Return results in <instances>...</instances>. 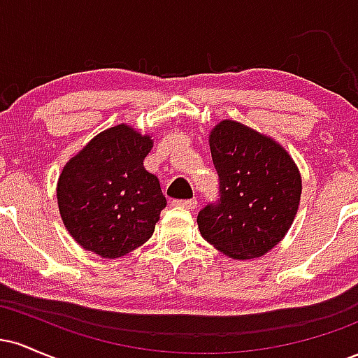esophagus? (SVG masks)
I'll return each instance as SVG.
<instances>
[{"label": "esophagus", "instance_id": "obj_1", "mask_svg": "<svg viewBox=\"0 0 358 358\" xmlns=\"http://www.w3.org/2000/svg\"><path fill=\"white\" fill-rule=\"evenodd\" d=\"M173 205H176V207L188 208V210H195L199 202H196L195 199H192V200H173Z\"/></svg>", "mask_w": 358, "mask_h": 358}]
</instances>
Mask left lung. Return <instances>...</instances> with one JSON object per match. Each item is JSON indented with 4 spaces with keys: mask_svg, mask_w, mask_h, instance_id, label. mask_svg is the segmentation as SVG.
<instances>
[{
    "mask_svg": "<svg viewBox=\"0 0 358 358\" xmlns=\"http://www.w3.org/2000/svg\"><path fill=\"white\" fill-rule=\"evenodd\" d=\"M220 202L196 217L208 244L232 259H256L285 239L301 199V173L271 136L222 119L208 134Z\"/></svg>",
    "mask_w": 358,
    "mask_h": 358,
    "instance_id": "left-lung-1",
    "label": "left lung"
}]
</instances>
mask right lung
I'll list each match as a JSON object with an SVG mask.
<instances>
[{"label":"right lung","instance_id":"1","mask_svg":"<svg viewBox=\"0 0 358 358\" xmlns=\"http://www.w3.org/2000/svg\"><path fill=\"white\" fill-rule=\"evenodd\" d=\"M153 138L133 126L109 127L64 166L57 203L77 244L104 259H117L153 236L166 199L158 178L143 166Z\"/></svg>","mask_w":358,"mask_h":358}]
</instances>
